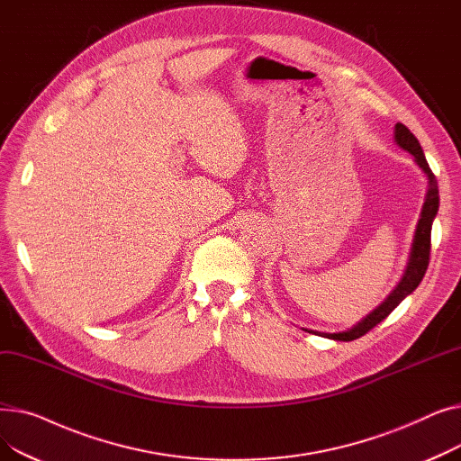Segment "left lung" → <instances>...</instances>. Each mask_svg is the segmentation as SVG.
<instances>
[{
  "mask_svg": "<svg viewBox=\"0 0 461 461\" xmlns=\"http://www.w3.org/2000/svg\"><path fill=\"white\" fill-rule=\"evenodd\" d=\"M394 140L400 145L402 149H405L407 153H411L415 157V162L419 164V167L424 172V176L428 177V192H426V202L422 205V212L419 218L417 224V231H415V239H413V247H411V254H409V261H407V269L400 280V284L394 287V292L386 297L372 313L358 321L353 329L344 330V332H320V330H310L304 329L306 332H313L318 336H325V338H332V340H342V342H351L357 340V338L365 336L368 330H372L377 323H381L389 313L407 297L417 289V285L422 282L428 263H429V249H431V224L433 218L438 214L439 209V188H438V179L431 174V169L428 166V160L424 157V151L420 148L419 140L415 138V134L411 132L405 125L396 123L394 127Z\"/></svg>",
  "mask_w": 461,
  "mask_h": 461,
  "instance_id": "left-lung-1",
  "label": "left lung"
}]
</instances>
